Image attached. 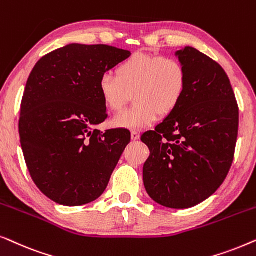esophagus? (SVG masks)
I'll return each mask as SVG.
<instances>
[{"mask_svg": "<svg viewBox=\"0 0 256 256\" xmlns=\"http://www.w3.org/2000/svg\"><path fill=\"white\" fill-rule=\"evenodd\" d=\"M140 138V132H136V130H132V140H134V141H136V140Z\"/></svg>", "mask_w": 256, "mask_h": 256, "instance_id": "esophagus-1", "label": "esophagus"}]
</instances>
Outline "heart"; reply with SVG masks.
Masks as SVG:
<instances>
[{"label": "heart", "instance_id": "1", "mask_svg": "<svg viewBox=\"0 0 256 256\" xmlns=\"http://www.w3.org/2000/svg\"><path fill=\"white\" fill-rule=\"evenodd\" d=\"M98 87L112 112L124 110L132 94L134 106L114 116L112 124L118 128L143 129L158 115L166 116L180 106L188 87L186 68L174 57L138 52L118 66L116 76L104 73Z\"/></svg>", "mask_w": 256, "mask_h": 256}]
</instances>
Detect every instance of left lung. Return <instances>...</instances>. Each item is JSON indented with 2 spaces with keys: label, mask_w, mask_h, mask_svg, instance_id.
Masks as SVG:
<instances>
[{
  "label": "left lung",
  "mask_w": 256,
  "mask_h": 256,
  "mask_svg": "<svg viewBox=\"0 0 256 256\" xmlns=\"http://www.w3.org/2000/svg\"><path fill=\"white\" fill-rule=\"evenodd\" d=\"M176 54L186 68V92L176 110L142 135L150 150L143 182L158 204L188 208L214 194L232 166L239 107L218 62L190 46Z\"/></svg>",
  "instance_id": "8db88e82"
}]
</instances>
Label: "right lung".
<instances>
[{
  "label": "right lung",
  "instance_id": "obj_1",
  "mask_svg": "<svg viewBox=\"0 0 256 256\" xmlns=\"http://www.w3.org/2000/svg\"><path fill=\"white\" fill-rule=\"evenodd\" d=\"M130 52L110 45L70 44L42 57L20 102V138L37 188L54 202L96 200L130 142L127 129L96 128L107 118L100 76Z\"/></svg>",
  "mask_w": 256,
  "mask_h": 256
}]
</instances>
